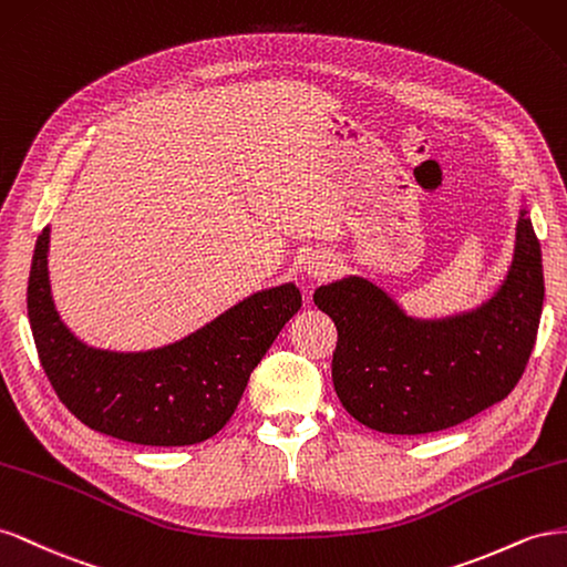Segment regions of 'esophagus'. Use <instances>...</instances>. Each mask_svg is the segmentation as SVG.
I'll list each match as a JSON object with an SVG mask.
<instances>
[{
    "mask_svg": "<svg viewBox=\"0 0 567 567\" xmlns=\"http://www.w3.org/2000/svg\"><path fill=\"white\" fill-rule=\"evenodd\" d=\"M332 261H330V256H311L309 261H306V266H303V270H306V275H309V278H316V280H322V278H328V275L332 272Z\"/></svg>",
    "mask_w": 567,
    "mask_h": 567,
    "instance_id": "esophagus-1",
    "label": "esophagus"
}]
</instances>
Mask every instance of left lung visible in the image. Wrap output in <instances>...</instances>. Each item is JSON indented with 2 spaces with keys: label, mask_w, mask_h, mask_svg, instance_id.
<instances>
[{
  "label": "left lung",
  "mask_w": 567,
  "mask_h": 567,
  "mask_svg": "<svg viewBox=\"0 0 567 567\" xmlns=\"http://www.w3.org/2000/svg\"><path fill=\"white\" fill-rule=\"evenodd\" d=\"M520 208L504 282L473 311L413 318L361 275L320 285L313 301L337 326L332 382L370 430L427 434L504 401L535 349L544 306L542 247Z\"/></svg>",
  "instance_id": "left-lung-1"
}]
</instances>
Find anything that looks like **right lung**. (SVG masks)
Masks as SVG:
<instances>
[{"label":"right lung","mask_w":567,"mask_h":567,"mask_svg":"<svg viewBox=\"0 0 567 567\" xmlns=\"http://www.w3.org/2000/svg\"><path fill=\"white\" fill-rule=\"evenodd\" d=\"M50 228L28 278V320L40 363L87 427L144 446H187L233 417L251 370L301 309L295 282L261 289L173 344L147 351L90 347L61 320L50 285Z\"/></svg>","instance_id":"add662e5"}]
</instances>
